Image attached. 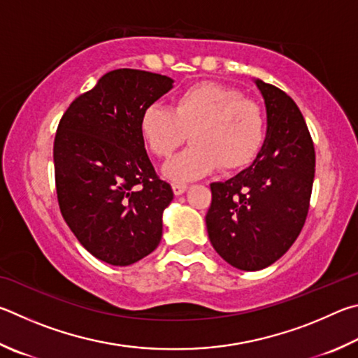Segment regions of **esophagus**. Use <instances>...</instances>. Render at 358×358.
<instances>
[{
  "mask_svg": "<svg viewBox=\"0 0 358 358\" xmlns=\"http://www.w3.org/2000/svg\"><path fill=\"white\" fill-rule=\"evenodd\" d=\"M187 190H189V185L185 184H173V192L174 195H182V193H185Z\"/></svg>",
  "mask_w": 358,
  "mask_h": 358,
  "instance_id": "1",
  "label": "esophagus"
}]
</instances>
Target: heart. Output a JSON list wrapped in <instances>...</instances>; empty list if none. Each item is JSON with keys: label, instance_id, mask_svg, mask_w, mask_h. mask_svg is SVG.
Returning a JSON list of instances; mask_svg holds the SVG:
<instances>
[{"label": "heart", "instance_id": "heart-1", "mask_svg": "<svg viewBox=\"0 0 358 358\" xmlns=\"http://www.w3.org/2000/svg\"><path fill=\"white\" fill-rule=\"evenodd\" d=\"M140 134L155 157L168 159L189 140L192 146L166 163L163 173L189 182L214 173L248 166L266 140L264 111L234 87L203 81L173 100L171 110L150 105L141 113Z\"/></svg>", "mask_w": 358, "mask_h": 358}]
</instances>
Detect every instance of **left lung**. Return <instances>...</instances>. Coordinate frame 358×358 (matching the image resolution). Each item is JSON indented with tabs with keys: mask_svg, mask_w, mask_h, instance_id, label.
Instances as JSON below:
<instances>
[{
	"mask_svg": "<svg viewBox=\"0 0 358 358\" xmlns=\"http://www.w3.org/2000/svg\"><path fill=\"white\" fill-rule=\"evenodd\" d=\"M267 108V135L255 162L234 178L210 184L206 227L212 247L241 271L280 259L302 231L310 209L316 154L296 102L256 80Z\"/></svg>",
	"mask_w": 358,
	"mask_h": 358,
	"instance_id": "left-lung-1",
	"label": "left lung"
}]
</instances>
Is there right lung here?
<instances>
[{
    "instance_id": "obj_1",
    "label": "right lung",
    "mask_w": 358,
    "mask_h": 358,
    "mask_svg": "<svg viewBox=\"0 0 358 358\" xmlns=\"http://www.w3.org/2000/svg\"><path fill=\"white\" fill-rule=\"evenodd\" d=\"M171 87L166 75L117 69L80 94L58 124L53 160L61 214L81 245L111 266L134 264L160 243L173 190L149 160L140 117Z\"/></svg>"
}]
</instances>
